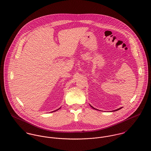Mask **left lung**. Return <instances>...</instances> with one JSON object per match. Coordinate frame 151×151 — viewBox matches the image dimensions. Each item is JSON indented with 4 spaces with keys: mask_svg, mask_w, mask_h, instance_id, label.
<instances>
[{
    "mask_svg": "<svg viewBox=\"0 0 151 151\" xmlns=\"http://www.w3.org/2000/svg\"><path fill=\"white\" fill-rule=\"evenodd\" d=\"M90 106H91V108H93V109H96V110H98V109H96V108H94V107H93V106H91V105H90ZM122 108H119V109H116V110H114V111H114H114H118V110H119V109H122Z\"/></svg>",
    "mask_w": 151,
    "mask_h": 151,
    "instance_id": "1",
    "label": "left lung"
}]
</instances>
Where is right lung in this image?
Returning <instances> with one entry per match:
<instances>
[{
	"instance_id": "right-lung-1",
	"label": "right lung",
	"mask_w": 151,
	"mask_h": 151,
	"mask_svg": "<svg viewBox=\"0 0 151 151\" xmlns=\"http://www.w3.org/2000/svg\"><path fill=\"white\" fill-rule=\"evenodd\" d=\"M61 108V107L60 108H58V109H56V110H55V111H52V112H55V111H58L59 109H60Z\"/></svg>"
}]
</instances>
